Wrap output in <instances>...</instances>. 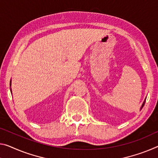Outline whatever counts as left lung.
<instances>
[{
	"mask_svg": "<svg viewBox=\"0 0 158 158\" xmlns=\"http://www.w3.org/2000/svg\"><path fill=\"white\" fill-rule=\"evenodd\" d=\"M146 98H145V100H144L143 102V104H142V106H141V108H140V110H141V109L143 108V107L144 106V105H145V102H146Z\"/></svg>",
	"mask_w": 158,
	"mask_h": 158,
	"instance_id": "obj_1",
	"label": "left lung"
}]
</instances>
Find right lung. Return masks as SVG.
<instances>
[{
	"label": "right lung",
	"instance_id": "obj_1",
	"mask_svg": "<svg viewBox=\"0 0 158 158\" xmlns=\"http://www.w3.org/2000/svg\"><path fill=\"white\" fill-rule=\"evenodd\" d=\"M10 86H11V80H10ZM10 92L12 94V89H11V87H10Z\"/></svg>",
	"mask_w": 158,
	"mask_h": 158
}]
</instances>
